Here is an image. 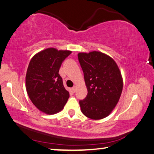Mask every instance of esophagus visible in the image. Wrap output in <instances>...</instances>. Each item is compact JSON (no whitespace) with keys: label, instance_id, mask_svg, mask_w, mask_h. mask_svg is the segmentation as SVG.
Wrapping results in <instances>:
<instances>
[{"label":"esophagus","instance_id":"34e87169","mask_svg":"<svg viewBox=\"0 0 154 154\" xmlns=\"http://www.w3.org/2000/svg\"><path fill=\"white\" fill-rule=\"evenodd\" d=\"M72 90L73 91V92H75V90H76V87L75 86H74V87H73V88L72 89Z\"/></svg>","mask_w":154,"mask_h":154}]
</instances>
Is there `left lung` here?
<instances>
[{
	"instance_id": "left-lung-1",
	"label": "left lung",
	"mask_w": 154,
	"mask_h": 154,
	"mask_svg": "<svg viewBox=\"0 0 154 154\" xmlns=\"http://www.w3.org/2000/svg\"><path fill=\"white\" fill-rule=\"evenodd\" d=\"M88 94L80 100V110L91 119L109 115L119 102L123 90L119 68L112 58L98 51L78 54Z\"/></svg>"
}]
</instances>
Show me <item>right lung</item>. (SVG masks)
<instances>
[{
  "mask_svg": "<svg viewBox=\"0 0 154 154\" xmlns=\"http://www.w3.org/2000/svg\"><path fill=\"white\" fill-rule=\"evenodd\" d=\"M69 50L49 48L35 54L26 74V89L35 107L48 115L60 112L66 104L69 93L65 89L59 74Z\"/></svg>",
  "mask_w": 154,
  "mask_h": 154,
  "instance_id": "add662e5",
  "label": "right lung"
}]
</instances>
